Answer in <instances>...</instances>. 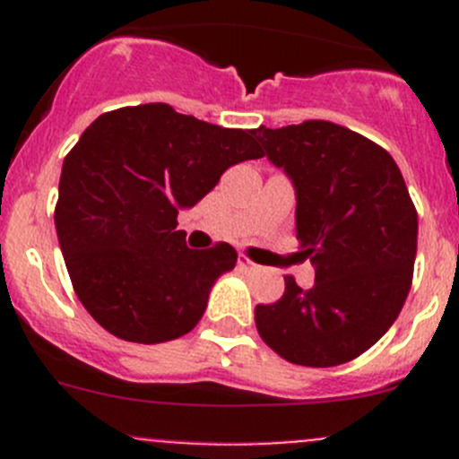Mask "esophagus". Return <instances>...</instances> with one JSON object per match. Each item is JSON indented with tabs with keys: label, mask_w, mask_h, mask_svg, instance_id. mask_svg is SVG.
I'll return each instance as SVG.
<instances>
[{
	"label": "esophagus",
	"mask_w": 459,
	"mask_h": 459,
	"mask_svg": "<svg viewBox=\"0 0 459 459\" xmlns=\"http://www.w3.org/2000/svg\"><path fill=\"white\" fill-rule=\"evenodd\" d=\"M238 264H239V266H244V268H253V266H255V264H253V262H251V259H248L247 255H239V259H238Z\"/></svg>",
	"instance_id": "34e87169"
}]
</instances>
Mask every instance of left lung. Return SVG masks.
Here are the masks:
<instances>
[{
    "mask_svg": "<svg viewBox=\"0 0 459 459\" xmlns=\"http://www.w3.org/2000/svg\"><path fill=\"white\" fill-rule=\"evenodd\" d=\"M295 186V229L316 266L308 290L286 275L275 304H257L259 337L286 362L337 367L368 351L406 302L418 211L395 160L324 119L253 131Z\"/></svg>",
    "mask_w": 459,
    "mask_h": 459,
    "instance_id": "1",
    "label": "left lung"
}]
</instances>
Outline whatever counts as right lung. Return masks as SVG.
Wrapping results in <instances>:
<instances>
[{"label": "right lung", "instance_id": "right-lung-1", "mask_svg": "<svg viewBox=\"0 0 459 459\" xmlns=\"http://www.w3.org/2000/svg\"><path fill=\"white\" fill-rule=\"evenodd\" d=\"M253 131L221 128L169 104L100 115L64 160L55 229L73 289L100 326L137 344L178 340L206 311L238 253L220 242L188 248L179 208L221 173L262 157Z\"/></svg>", "mask_w": 459, "mask_h": 459}]
</instances>
